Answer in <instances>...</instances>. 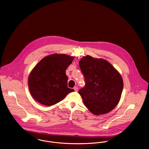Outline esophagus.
Segmentation results:
<instances>
[{
    "instance_id": "1",
    "label": "esophagus",
    "mask_w": 149,
    "mask_h": 149,
    "mask_svg": "<svg viewBox=\"0 0 149 149\" xmlns=\"http://www.w3.org/2000/svg\"><path fill=\"white\" fill-rule=\"evenodd\" d=\"M73 89H74V91H76V92H77V91H78V87L76 86V87H74L73 88Z\"/></svg>"
}]
</instances>
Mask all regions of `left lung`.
I'll return each instance as SVG.
<instances>
[{"mask_svg":"<svg viewBox=\"0 0 149 149\" xmlns=\"http://www.w3.org/2000/svg\"><path fill=\"white\" fill-rule=\"evenodd\" d=\"M86 84L78 91L84 105L95 115L107 113L118 104L123 90V78L102 58L83 56L79 62Z\"/></svg>","mask_w":149,"mask_h":149,"instance_id":"left-lung-1","label":"left lung"}]
</instances>
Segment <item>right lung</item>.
<instances>
[{
    "mask_svg": "<svg viewBox=\"0 0 149 149\" xmlns=\"http://www.w3.org/2000/svg\"><path fill=\"white\" fill-rule=\"evenodd\" d=\"M74 58L65 54H52L42 59L31 72L28 87L39 104L50 106L61 101L74 90L67 87L65 70Z\"/></svg>",
    "mask_w": 149,
    "mask_h": 149,
    "instance_id": "1",
    "label": "right lung"
}]
</instances>
